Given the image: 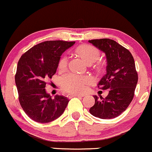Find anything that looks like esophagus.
<instances>
[{"label": "esophagus", "mask_w": 152, "mask_h": 152, "mask_svg": "<svg viewBox=\"0 0 152 152\" xmlns=\"http://www.w3.org/2000/svg\"><path fill=\"white\" fill-rule=\"evenodd\" d=\"M66 97H68L69 99H70V98H72V97H83V95H78V94H75V95H72V94H69V95H67Z\"/></svg>", "instance_id": "34e87169"}]
</instances>
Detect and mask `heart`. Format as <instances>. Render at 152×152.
Returning a JSON list of instances; mask_svg holds the SVG:
<instances>
[{"label":"heart","mask_w":152,"mask_h":152,"mask_svg":"<svg viewBox=\"0 0 152 152\" xmlns=\"http://www.w3.org/2000/svg\"><path fill=\"white\" fill-rule=\"evenodd\" d=\"M75 53L88 64L95 62L100 56V51L99 49L90 45L78 46L75 50ZM67 64L68 58L65 55H63L59 59L58 69L59 71L64 70L66 68ZM103 67L104 64L101 62H98L95 65L96 70L98 72H102ZM89 82L90 78L87 76H79L73 74L64 75L59 79V84L63 90L67 93L75 94L83 93L86 89V86L89 83Z\"/></svg>","instance_id":"obj_1"}]
</instances>
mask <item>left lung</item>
Masks as SVG:
<instances>
[{
  "mask_svg": "<svg viewBox=\"0 0 152 152\" xmlns=\"http://www.w3.org/2000/svg\"><path fill=\"white\" fill-rule=\"evenodd\" d=\"M88 42L105 53L107 74L97 87L109 90L108 95L101 100L94 96L95 104L90 109V113L102 119L116 118L128 108L135 95L138 75L134 58L128 49L114 40L101 38Z\"/></svg>",
  "mask_w": 152,
  "mask_h": 152,
  "instance_id": "8db88e82",
  "label": "left lung"
}]
</instances>
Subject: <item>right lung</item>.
I'll return each instance as SVG.
<instances>
[{"instance_id": "1", "label": "right lung", "mask_w": 152, "mask_h": 152, "mask_svg": "<svg viewBox=\"0 0 152 152\" xmlns=\"http://www.w3.org/2000/svg\"><path fill=\"white\" fill-rule=\"evenodd\" d=\"M75 41H48L23 54L17 64L15 83L19 101L26 115L38 123H49L63 114L69 99L46 93V81L56 73L62 54Z\"/></svg>"}]
</instances>
